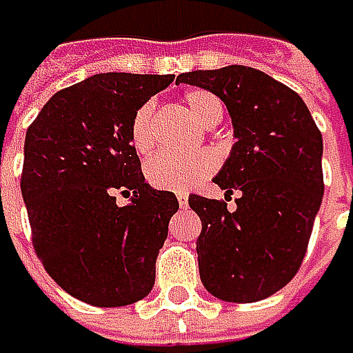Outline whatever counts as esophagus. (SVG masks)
<instances>
[{
  "label": "esophagus",
  "mask_w": 353,
  "mask_h": 353,
  "mask_svg": "<svg viewBox=\"0 0 353 353\" xmlns=\"http://www.w3.org/2000/svg\"><path fill=\"white\" fill-rule=\"evenodd\" d=\"M178 203H180V207H186L188 205V194L186 192H178Z\"/></svg>",
  "instance_id": "obj_1"
}]
</instances>
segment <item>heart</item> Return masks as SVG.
I'll return each instance as SVG.
<instances>
[{
  "instance_id": "1",
  "label": "heart",
  "mask_w": 353,
  "mask_h": 353,
  "mask_svg": "<svg viewBox=\"0 0 353 353\" xmlns=\"http://www.w3.org/2000/svg\"><path fill=\"white\" fill-rule=\"evenodd\" d=\"M184 102L192 112V117L205 125H215L223 117L221 100L207 90L188 92ZM154 114H157V104L148 100L136 110L132 119L130 138L138 152H148L154 146ZM215 167H217V157L211 150H199L192 154H175L163 150L146 163L144 175L150 182V186L159 190L182 192L188 190L192 184H196L201 178H205V175L213 173Z\"/></svg>"
}]
</instances>
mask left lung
<instances>
[{"mask_svg":"<svg viewBox=\"0 0 353 353\" xmlns=\"http://www.w3.org/2000/svg\"><path fill=\"white\" fill-rule=\"evenodd\" d=\"M215 94L230 112L234 146L213 182L236 209L190 194L203 287L221 301L253 303L297 274L322 203V134L301 100L270 74L232 64L178 74Z\"/></svg>","mask_w":353,"mask_h":353,"instance_id":"8db88e82","label":"left lung"}]
</instances>
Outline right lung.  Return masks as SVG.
<instances>
[{"label": "right lung", "instance_id": "right-lung-1", "mask_svg": "<svg viewBox=\"0 0 353 353\" xmlns=\"http://www.w3.org/2000/svg\"><path fill=\"white\" fill-rule=\"evenodd\" d=\"M173 74L100 72L54 94L24 138L20 190L33 247L68 295L98 307L144 299L180 209L146 184L130 138L136 110ZM132 198L119 205L116 194Z\"/></svg>", "mask_w": 353, "mask_h": 353}]
</instances>
